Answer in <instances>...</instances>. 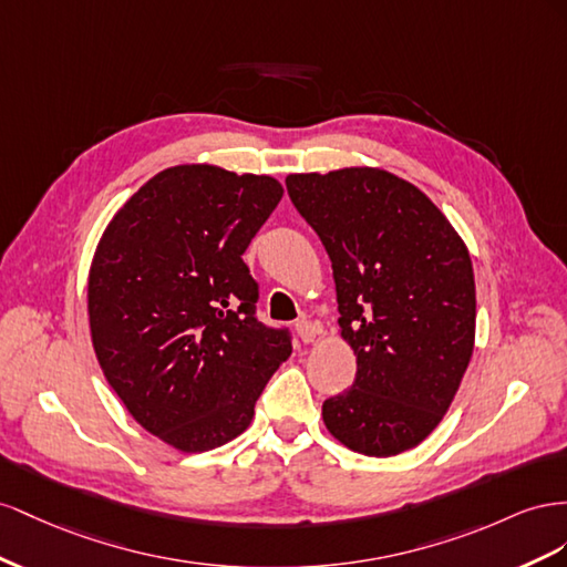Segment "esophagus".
Listing matches in <instances>:
<instances>
[{
    "mask_svg": "<svg viewBox=\"0 0 567 567\" xmlns=\"http://www.w3.org/2000/svg\"><path fill=\"white\" fill-rule=\"evenodd\" d=\"M297 332H299L303 344H311V342H316V339L322 334V328L318 326V322H311V320L301 318V320L297 322Z\"/></svg>",
    "mask_w": 567,
    "mask_h": 567,
    "instance_id": "1",
    "label": "esophagus"
}]
</instances>
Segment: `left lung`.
<instances>
[{
	"label": "left lung",
	"mask_w": 567,
	"mask_h": 567,
	"mask_svg": "<svg viewBox=\"0 0 567 567\" xmlns=\"http://www.w3.org/2000/svg\"><path fill=\"white\" fill-rule=\"evenodd\" d=\"M289 199L332 261L351 390L322 403L337 442L396 456L442 423L475 347L465 241L427 194L370 166L287 175Z\"/></svg>",
	"instance_id": "8db88e82"
}]
</instances>
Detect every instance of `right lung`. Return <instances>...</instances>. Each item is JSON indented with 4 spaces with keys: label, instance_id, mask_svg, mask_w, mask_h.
I'll return each instance as SVG.
<instances>
[{
    "label": "right lung",
    "instance_id": "right-lung-1",
    "mask_svg": "<svg viewBox=\"0 0 567 567\" xmlns=\"http://www.w3.org/2000/svg\"><path fill=\"white\" fill-rule=\"evenodd\" d=\"M280 199L270 175L173 166L118 208L96 245L87 278L96 361L127 413L185 454L245 432L292 353L287 330L256 318L258 285L241 261Z\"/></svg>",
    "mask_w": 567,
    "mask_h": 567
}]
</instances>
